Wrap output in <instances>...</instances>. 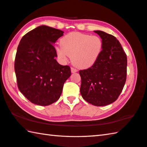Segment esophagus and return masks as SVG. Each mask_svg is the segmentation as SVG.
Here are the masks:
<instances>
[{
    "instance_id": "esophagus-1",
    "label": "esophagus",
    "mask_w": 147,
    "mask_h": 147,
    "mask_svg": "<svg viewBox=\"0 0 147 147\" xmlns=\"http://www.w3.org/2000/svg\"><path fill=\"white\" fill-rule=\"evenodd\" d=\"M71 73H76V72H77V70L76 69H74L73 67H71Z\"/></svg>"
}]
</instances>
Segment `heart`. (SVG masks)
<instances>
[{
    "mask_svg": "<svg viewBox=\"0 0 147 147\" xmlns=\"http://www.w3.org/2000/svg\"><path fill=\"white\" fill-rule=\"evenodd\" d=\"M56 49L59 58L66 61L71 57L74 65L80 69H88L99 60L103 49V41L100 37L77 32L66 34L60 41Z\"/></svg>",
    "mask_w": 147,
    "mask_h": 147,
    "instance_id": "b5f03b06",
    "label": "heart"
}]
</instances>
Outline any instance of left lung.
<instances>
[{
  "label": "left lung",
  "mask_w": 147,
  "mask_h": 147,
  "mask_svg": "<svg viewBox=\"0 0 147 147\" xmlns=\"http://www.w3.org/2000/svg\"><path fill=\"white\" fill-rule=\"evenodd\" d=\"M102 39L103 49L92 67L80 71V93L86 101L97 106L115 101L124 87L127 76V56L115 37L94 30Z\"/></svg>",
  "instance_id": "8db88e82"
}]
</instances>
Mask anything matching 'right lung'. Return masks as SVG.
<instances>
[{
	"label": "right lung",
	"mask_w": 147,
	"mask_h": 147,
	"mask_svg": "<svg viewBox=\"0 0 147 147\" xmlns=\"http://www.w3.org/2000/svg\"><path fill=\"white\" fill-rule=\"evenodd\" d=\"M64 32L41 25L20 40L14 62L20 91L31 102L51 105L58 100L63 85L71 76L68 65L59 64L53 44Z\"/></svg>",
	"instance_id": "add662e5"
}]
</instances>
